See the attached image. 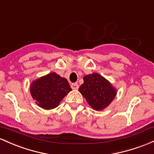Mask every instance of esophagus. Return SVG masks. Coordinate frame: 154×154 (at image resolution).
I'll use <instances>...</instances> for the list:
<instances>
[{
  "label": "esophagus",
  "mask_w": 154,
  "mask_h": 154,
  "mask_svg": "<svg viewBox=\"0 0 154 154\" xmlns=\"http://www.w3.org/2000/svg\"><path fill=\"white\" fill-rule=\"evenodd\" d=\"M79 85H78L77 83H73V84H71V88L72 89H74V90H77L78 89H79Z\"/></svg>",
  "instance_id": "obj_1"
}]
</instances>
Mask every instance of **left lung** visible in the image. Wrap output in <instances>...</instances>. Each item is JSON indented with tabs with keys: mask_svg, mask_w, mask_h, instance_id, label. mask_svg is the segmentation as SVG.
<instances>
[{
	"mask_svg": "<svg viewBox=\"0 0 154 154\" xmlns=\"http://www.w3.org/2000/svg\"><path fill=\"white\" fill-rule=\"evenodd\" d=\"M79 90L90 106L96 110L106 108L116 94L111 84L97 73L85 75L84 84Z\"/></svg>",
	"mask_w": 154,
	"mask_h": 154,
	"instance_id": "left-lung-1",
	"label": "left lung"
}]
</instances>
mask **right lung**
<instances>
[{"label": "right lung", "instance_id": "add662e5", "mask_svg": "<svg viewBox=\"0 0 154 154\" xmlns=\"http://www.w3.org/2000/svg\"><path fill=\"white\" fill-rule=\"evenodd\" d=\"M71 90L67 79L55 72L40 78L30 86L32 98L36 100L40 107L46 110L56 108Z\"/></svg>", "mask_w": 154, "mask_h": 154}]
</instances>
